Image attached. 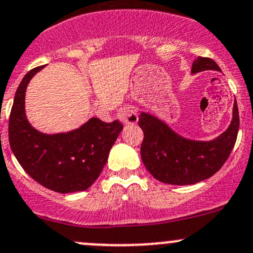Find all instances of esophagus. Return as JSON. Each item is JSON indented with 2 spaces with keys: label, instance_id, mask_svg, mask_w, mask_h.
Here are the masks:
<instances>
[{
  "label": "esophagus",
  "instance_id": "34e87169",
  "mask_svg": "<svg viewBox=\"0 0 253 253\" xmlns=\"http://www.w3.org/2000/svg\"><path fill=\"white\" fill-rule=\"evenodd\" d=\"M119 119L121 122L126 125H134L138 122V113L137 109H134L133 107H128V105H125L119 109L118 113Z\"/></svg>",
  "mask_w": 253,
  "mask_h": 253
}]
</instances>
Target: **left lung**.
Masks as SVG:
<instances>
[{
	"label": "left lung",
	"mask_w": 253,
	"mask_h": 253,
	"mask_svg": "<svg viewBox=\"0 0 253 253\" xmlns=\"http://www.w3.org/2000/svg\"><path fill=\"white\" fill-rule=\"evenodd\" d=\"M207 69L221 71L209 57L194 60L192 73ZM138 125L144 132L141 161L149 173L163 184L193 185L212 176L228 160L239 131V110L235 101L229 127L211 141L185 139L165 122L145 113L139 115Z\"/></svg>",
	"instance_id": "1"
}]
</instances>
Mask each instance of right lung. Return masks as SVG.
<instances>
[{
	"mask_svg": "<svg viewBox=\"0 0 253 253\" xmlns=\"http://www.w3.org/2000/svg\"><path fill=\"white\" fill-rule=\"evenodd\" d=\"M43 67L31 69L16 90L8 125L10 148L24 170L44 187L60 193L85 191L101 174L124 126L92 118L68 133L36 131L25 116V91Z\"/></svg>",
	"mask_w": 253,
	"mask_h": 253,
	"instance_id": "right-lung-1",
	"label": "right lung"
}]
</instances>
